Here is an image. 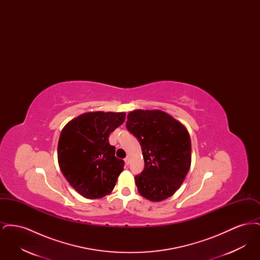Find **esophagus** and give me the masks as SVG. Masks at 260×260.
I'll return each instance as SVG.
<instances>
[{"label":"esophagus","mask_w":260,"mask_h":260,"mask_svg":"<svg viewBox=\"0 0 260 260\" xmlns=\"http://www.w3.org/2000/svg\"><path fill=\"white\" fill-rule=\"evenodd\" d=\"M124 162H125L126 166H128V164H129V158H128V157H125V158H124Z\"/></svg>","instance_id":"obj_1"}]
</instances>
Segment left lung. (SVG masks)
<instances>
[{
  "label": "left lung",
  "instance_id": "8db88e82",
  "mask_svg": "<svg viewBox=\"0 0 260 260\" xmlns=\"http://www.w3.org/2000/svg\"><path fill=\"white\" fill-rule=\"evenodd\" d=\"M125 125L138 139L144 158V170L135 177L139 194L153 202L173 196L191 166L185 126L161 110L129 112Z\"/></svg>",
  "mask_w": 260,
  "mask_h": 260
}]
</instances>
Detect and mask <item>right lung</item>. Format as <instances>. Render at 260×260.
<instances>
[{
    "instance_id": "obj_1",
    "label": "right lung",
    "mask_w": 260,
    "mask_h": 260,
    "mask_svg": "<svg viewBox=\"0 0 260 260\" xmlns=\"http://www.w3.org/2000/svg\"><path fill=\"white\" fill-rule=\"evenodd\" d=\"M125 113L88 112L66 124L58 140V165L64 177L87 199L110 194L124 161L109 143L112 132L124 123Z\"/></svg>"
}]
</instances>
